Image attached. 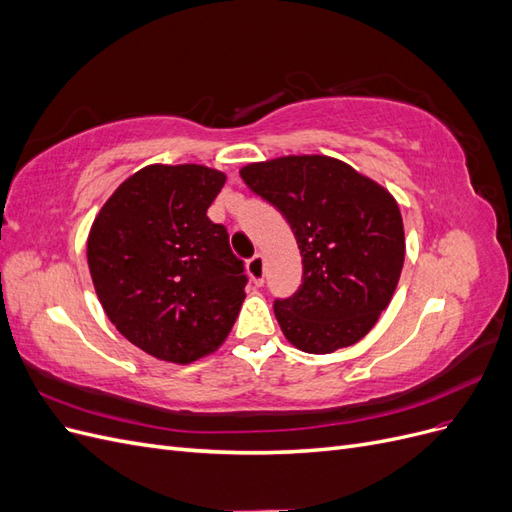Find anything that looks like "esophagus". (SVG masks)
<instances>
[{
    "label": "esophagus",
    "instance_id": "obj_1",
    "mask_svg": "<svg viewBox=\"0 0 512 512\" xmlns=\"http://www.w3.org/2000/svg\"><path fill=\"white\" fill-rule=\"evenodd\" d=\"M247 273H250L252 282L256 286L265 284V258H262L260 254H256V256H252L250 260H247Z\"/></svg>",
    "mask_w": 512,
    "mask_h": 512
}]
</instances>
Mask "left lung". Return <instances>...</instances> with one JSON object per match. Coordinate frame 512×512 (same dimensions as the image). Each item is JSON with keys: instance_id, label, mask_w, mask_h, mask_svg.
Wrapping results in <instances>:
<instances>
[{"instance_id": "1", "label": "left lung", "mask_w": 512, "mask_h": 512, "mask_svg": "<svg viewBox=\"0 0 512 512\" xmlns=\"http://www.w3.org/2000/svg\"><path fill=\"white\" fill-rule=\"evenodd\" d=\"M241 179L284 215L299 243L303 284L273 303L288 342L309 354L359 342L391 303L404 267L395 198L329 156L254 162Z\"/></svg>"}]
</instances>
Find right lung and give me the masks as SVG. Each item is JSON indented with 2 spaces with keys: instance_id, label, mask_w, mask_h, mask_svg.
Listing matches in <instances>:
<instances>
[{
  "instance_id": "obj_1",
  "label": "right lung",
  "mask_w": 512,
  "mask_h": 512,
  "mask_svg": "<svg viewBox=\"0 0 512 512\" xmlns=\"http://www.w3.org/2000/svg\"><path fill=\"white\" fill-rule=\"evenodd\" d=\"M226 175L200 164H151L106 200L87 239L104 312L136 348L192 363L224 344L245 299L243 260L207 209Z\"/></svg>"
}]
</instances>
